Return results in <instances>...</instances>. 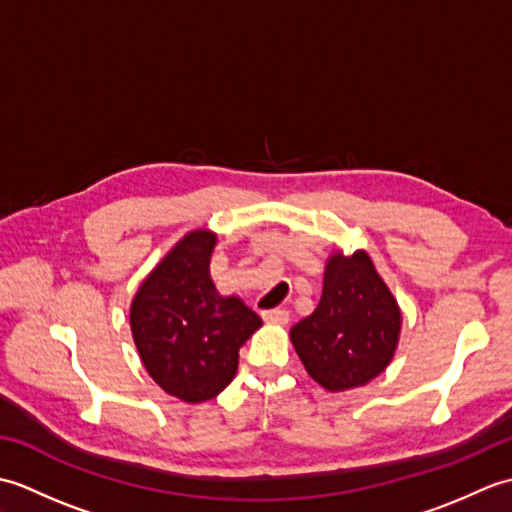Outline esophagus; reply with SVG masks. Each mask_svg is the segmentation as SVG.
<instances>
[{
  "label": "esophagus",
  "mask_w": 512,
  "mask_h": 512,
  "mask_svg": "<svg viewBox=\"0 0 512 512\" xmlns=\"http://www.w3.org/2000/svg\"><path fill=\"white\" fill-rule=\"evenodd\" d=\"M262 317L266 323H275V325H286L290 321V312L286 308H273V310H264Z\"/></svg>",
  "instance_id": "obj_1"
}]
</instances>
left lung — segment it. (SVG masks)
Wrapping results in <instances>:
<instances>
[{"mask_svg":"<svg viewBox=\"0 0 512 512\" xmlns=\"http://www.w3.org/2000/svg\"><path fill=\"white\" fill-rule=\"evenodd\" d=\"M400 310L365 250L336 253L325 266L323 295L310 317L292 325L303 367L330 391L361 387L389 365Z\"/></svg>","mask_w":512,"mask_h":512,"instance_id":"left-lung-1","label":"left lung"}]
</instances>
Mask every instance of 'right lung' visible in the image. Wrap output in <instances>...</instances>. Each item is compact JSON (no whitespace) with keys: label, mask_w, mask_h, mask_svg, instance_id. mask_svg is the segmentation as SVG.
Returning <instances> with one entry per match:
<instances>
[{"label":"right lung","mask_w":512,"mask_h":512,"mask_svg":"<svg viewBox=\"0 0 512 512\" xmlns=\"http://www.w3.org/2000/svg\"><path fill=\"white\" fill-rule=\"evenodd\" d=\"M213 246L209 231L180 239L138 288L129 312L149 376L184 402L220 394L235 378L239 347L262 325L242 299L222 297L213 286Z\"/></svg>","instance_id":"1"}]
</instances>
